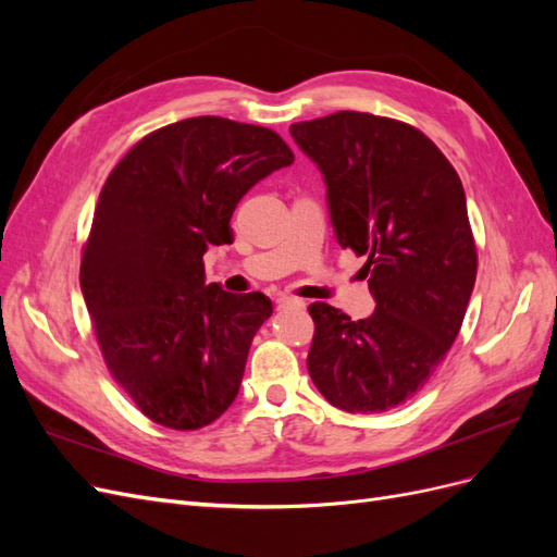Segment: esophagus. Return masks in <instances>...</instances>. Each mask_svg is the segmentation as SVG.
Here are the masks:
<instances>
[{
  "label": "esophagus",
  "mask_w": 557,
  "mask_h": 557,
  "mask_svg": "<svg viewBox=\"0 0 557 557\" xmlns=\"http://www.w3.org/2000/svg\"><path fill=\"white\" fill-rule=\"evenodd\" d=\"M276 305H278V309H285V307H295V309H305L307 305L301 299H295V297H285V295H281V297H276Z\"/></svg>",
  "instance_id": "esophagus-1"
}]
</instances>
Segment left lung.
Masks as SVG:
<instances>
[{"label":"left lung","instance_id":"1","mask_svg":"<svg viewBox=\"0 0 557 557\" xmlns=\"http://www.w3.org/2000/svg\"><path fill=\"white\" fill-rule=\"evenodd\" d=\"M290 134L323 174L336 242L367 258L376 301L362 320L325 301L309 307V376L342 411L395 409L440 367L474 290L460 176L423 132L391 117L339 111Z\"/></svg>","mask_w":557,"mask_h":557}]
</instances>
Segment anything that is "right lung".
Listing matches in <instances>:
<instances>
[{
	"label": "right lung",
	"instance_id": "obj_1",
	"mask_svg": "<svg viewBox=\"0 0 557 557\" xmlns=\"http://www.w3.org/2000/svg\"><path fill=\"white\" fill-rule=\"evenodd\" d=\"M295 162L276 132L199 115L148 134L109 174L81 260V290L109 372L153 423L199 430L239 393L262 293L207 283L239 199Z\"/></svg>",
	"mask_w": 557,
	"mask_h": 557
}]
</instances>
